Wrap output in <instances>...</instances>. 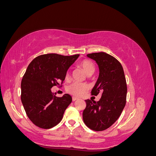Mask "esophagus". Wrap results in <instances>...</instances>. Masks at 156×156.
<instances>
[{
	"instance_id": "1",
	"label": "esophagus",
	"mask_w": 156,
	"mask_h": 156,
	"mask_svg": "<svg viewBox=\"0 0 156 156\" xmlns=\"http://www.w3.org/2000/svg\"><path fill=\"white\" fill-rule=\"evenodd\" d=\"M78 98H77V97H72V100H73V101H74L78 100Z\"/></svg>"
}]
</instances>
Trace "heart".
<instances>
[{"instance_id": "b5f03b06", "label": "heart", "mask_w": 156, "mask_h": 156, "mask_svg": "<svg viewBox=\"0 0 156 156\" xmlns=\"http://www.w3.org/2000/svg\"><path fill=\"white\" fill-rule=\"evenodd\" d=\"M79 66L83 69L84 73L88 76H92L96 70V66L95 64L92 62L88 59H84L79 63ZM69 73L67 72L65 75V79L69 80ZM88 89V86L85 83H72L66 87V92L74 96H80L87 91Z\"/></svg>"}]
</instances>
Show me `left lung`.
Here are the masks:
<instances>
[{"instance_id":"obj_1","label":"left lung","mask_w":156,"mask_h":156,"mask_svg":"<svg viewBox=\"0 0 156 156\" xmlns=\"http://www.w3.org/2000/svg\"><path fill=\"white\" fill-rule=\"evenodd\" d=\"M87 56L98 64L99 75L91 94H101L98 101L85 100L83 119L90 129L103 131L118 119L126 104L127 83L121 64L105 52H95Z\"/></svg>"}]
</instances>
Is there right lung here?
I'll list each match as a JSON object with an SVG mask.
<instances>
[{
  "mask_svg": "<svg viewBox=\"0 0 156 156\" xmlns=\"http://www.w3.org/2000/svg\"><path fill=\"white\" fill-rule=\"evenodd\" d=\"M79 55H42L29 64L21 83V100L30 120L37 127L50 129L61 121L71 103L69 94L56 97L53 86L61 85L69 67Z\"/></svg>",
  "mask_w": 156,
  "mask_h": 156,
  "instance_id": "1",
  "label": "right lung"
}]
</instances>
